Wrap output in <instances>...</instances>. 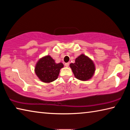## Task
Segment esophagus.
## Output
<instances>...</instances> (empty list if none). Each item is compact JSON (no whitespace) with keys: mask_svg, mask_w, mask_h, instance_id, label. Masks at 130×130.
I'll use <instances>...</instances> for the list:
<instances>
[{"mask_svg":"<svg viewBox=\"0 0 130 130\" xmlns=\"http://www.w3.org/2000/svg\"><path fill=\"white\" fill-rule=\"evenodd\" d=\"M69 62H67V63H65V66L66 67H69Z\"/></svg>","mask_w":130,"mask_h":130,"instance_id":"esophagus-1","label":"esophagus"}]
</instances>
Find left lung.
<instances>
[{"instance_id": "left-lung-1", "label": "left lung", "mask_w": 130, "mask_h": 130, "mask_svg": "<svg viewBox=\"0 0 130 130\" xmlns=\"http://www.w3.org/2000/svg\"><path fill=\"white\" fill-rule=\"evenodd\" d=\"M74 76L81 81H87L93 77L95 66L91 58L84 54L76 58L75 62L70 64Z\"/></svg>"}]
</instances>
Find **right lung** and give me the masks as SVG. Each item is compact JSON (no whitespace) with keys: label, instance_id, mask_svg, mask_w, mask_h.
Here are the masks:
<instances>
[{"label":"right lung","instance_id":"obj_1","mask_svg":"<svg viewBox=\"0 0 130 130\" xmlns=\"http://www.w3.org/2000/svg\"><path fill=\"white\" fill-rule=\"evenodd\" d=\"M63 67L62 63H56L49 55L39 59L35 67V73L39 80L49 83L58 78L60 69Z\"/></svg>","mask_w":130,"mask_h":130}]
</instances>
